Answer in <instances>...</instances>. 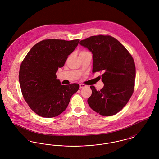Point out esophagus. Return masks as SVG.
Masks as SVG:
<instances>
[{
	"instance_id": "34e87169",
	"label": "esophagus",
	"mask_w": 159,
	"mask_h": 159,
	"mask_svg": "<svg viewBox=\"0 0 159 159\" xmlns=\"http://www.w3.org/2000/svg\"><path fill=\"white\" fill-rule=\"evenodd\" d=\"M86 86L85 84H80V88H83Z\"/></svg>"
}]
</instances>
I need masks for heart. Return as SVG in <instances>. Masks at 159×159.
<instances>
[{
  "label": "heart",
  "instance_id": "1",
  "mask_svg": "<svg viewBox=\"0 0 159 159\" xmlns=\"http://www.w3.org/2000/svg\"><path fill=\"white\" fill-rule=\"evenodd\" d=\"M86 52H81V53H86Z\"/></svg>",
  "mask_w": 159,
  "mask_h": 159
}]
</instances>
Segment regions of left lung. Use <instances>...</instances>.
<instances>
[{"label": "left lung", "instance_id": "1", "mask_svg": "<svg viewBox=\"0 0 159 159\" xmlns=\"http://www.w3.org/2000/svg\"><path fill=\"white\" fill-rule=\"evenodd\" d=\"M93 54L92 73L102 71L104 87L97 91L91 86L88 99L91 108L102 116L117 113L126 105L134 90L135 66L132 55L116 39L93 36L79 43Z\"/></svg>", "mask_w": 159, "mask_h": 159}]
</instances>
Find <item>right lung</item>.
Masks as SVG:
<instances>
[{
	"label": "right lung",
	"instance_id": "right-lung-1",
	"mask_svg": "<svg viewBox=\"0 0 159 159\" xmlns=\"http://www.w3.org/2000/svg\"><path fill=\"white\" fill-rule=\"evenodd\" d=\"M79 39H46L33 46L23 61L19 82L23 97L39 116L50 118L62 113L79 84L61 85L56 73L76 49Z\"/></svg>",
	"mask_w": 159,
	"mask_h": 159
}]
</instances>
